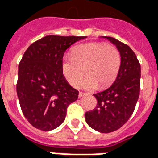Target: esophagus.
Wrapping results in <instances>:
<instances>
[{
	"mask_svg": "<svg viewBox=\"0 0 158 158\" xmlns=\"http://www.w3.org/2000/svg\"><path fill=\"white\" fill-rule=\"evenodd\" d=\"M85 93H84V92H79V98H81V97H83V96H85Z\"/></svg>",
	"mask_w": 158,
	"mask_h": 158,
	"instance_id": "esophagus-1",
	"label": "esophagus"
}]
</instances>
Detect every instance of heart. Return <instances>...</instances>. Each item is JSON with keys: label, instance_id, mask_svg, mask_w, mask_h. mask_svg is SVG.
Listing matches in <instances>:
<instances>
[{"label": "heart", "instance_id": "heart-1", "mask_svg": "<svg viewBox=\"0 0 158 158\" xmlns=\"http://www.w3.org/2000/svg\"><path fill=\"white\" fill-rule=\"evenodd\" d=\"M121 64L119 50L113 45L105 43H84L74 47L72 54L64 57L62 73L69 84L78 87L85 73L82 87L85 89H106L117 77Z\"/></svg>", "mask_w": 158, "mask_h": 158}]
</instances>
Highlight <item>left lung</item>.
I'll return each mask as SVG.
<instances>
[{"mask_svg":"<svg viewBox=\"0 0 158 158\" xmlns=\"http://www.w3.org/2000/svg\"><path fill=\"white\" fill-rule=\"evenodd\" d=\"M116 46L121 64L115 82L106 90L94 94L97 106L85 113V121L102 133L115 131L126 123L135 110L140 94L141 65L128 45L111 37H102Z\"/></svg>","mask_w":158,"mask_h":158,"instance_id":"8db88e82","label":"left lung"}]
</instances>
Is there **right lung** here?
<instances>
[{"label": "right lung", "mask_w": 158, "mask_h": 158, "mask_svg": "<svg viewBox=\"0 0 158 158\" xmlns=\"http://www.w3.org/2000/svg\"><path fill=\"white\" fill-rule=\"evenodd\" d=\"M86 37L49 35L28 47L20 61L17 93L23 115L32 127L48 131L59 127L68 106L79 97L62 73L65 51Z\"/></svg>", "instance_id": "obj_1"}]
</instances>
